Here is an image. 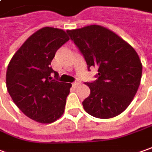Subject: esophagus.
Instances as JSON below:
<instances>
[{
  "label": "esophagus",
  "instance_id": "34e87169",
  "mask_svg": "<svg viewBox=\"0 0 152 152\" xmlns=\"http://www.w3.org/2000/svg\"><path fill=\"white\" fill-rule=\"evenodd\" d=\"M79 83H80V82H79L78 80H76V81H75L74 83H73V86H74V87H77V86H78Z\"/></svg>",
  "mask_w": 152,
  "mask_h": 152
}]
</instances>
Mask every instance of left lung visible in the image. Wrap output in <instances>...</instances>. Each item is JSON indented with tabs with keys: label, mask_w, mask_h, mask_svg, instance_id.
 I'll use <instances>...</instances> for the list:
<instances>
[{
	"label": "left lung",
	"mask_w": 152,
	"mask_h": 152,
	"mask_svg": "<svg viewBox=\"0 0 152 152\" xmlns=\"http://www.w3.org/2000/svg\"><path fill=\"white\" fill-rule=\"evenodd\" d=\"M90 68H97L96 79L86 83L90 94L83 101L90 115L110 119L121 114L131 104L141 79L142 64L135 50L105 27L90 25L68 30Z\"/></svg>",
	"instance_id": "1"
}]
</instances>
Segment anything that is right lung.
Returning a JSON list of instances; mask_svg holds the SVG:
<instances>
[{
	"mask_svg": "<svg viewBox=\"0 0 152 152\" xmlns=\"http://www.w3.org/2000/svg\"><path fill=\"white\" fill-rule=\"evenodd\" d=\"M69 40L64 30L43 27L26 39L7 67L9 94L23 114L37 122L53 123L64 114L72 84L58 81L51 62Z\"/></svg>",
	"mask_w": 152,
	"mask_h": 152,
	"instance_id": "1",
	"label": "right lung"
}]
</instances>
